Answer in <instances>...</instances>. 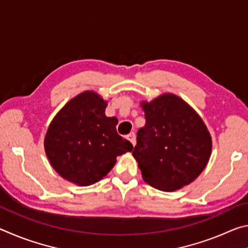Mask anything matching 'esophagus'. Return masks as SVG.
Listing matches in <instances>:
<instances>
[{
  "label": "esophagus",
  "instance_id": "34e87169",
  "mask_svg": "<svg viewBox=\"0 0 248 248\" xmlns=\"http://www.w3.org/2000/svg\"><path fill=\"white\" fill-rule=\"evenodd\" d=\"M127 138H128V140H129L130 142H131L133 146L136 145V134H134L133 132H131Z\"/></svg>",
  "mask_w": 248,
  "mask_h": 248
}]
</instances>
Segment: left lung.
<instances>
[{
	"instance_id": "1",
	"label": "left lung",
	"mask_w": 248,
	"mask_h": 248,
	"mask_svg": "<svg viewBox=\"0 0 248 248\" xmlns=\"http://www.w3.org/2000/svg\"><path fill=\"white\" fill-rule=\"evenodd\" d=\"M145 125L139 129L132 155L142 178L162 191L187 186L202 173L212 139L201 117L179 96L162 94L141 102Z\"/></svg>"
}]
</instances>
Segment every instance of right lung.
<instances>
[{
    "instance_id": "right-lung-1",
    "label": "right lung",
    "mask_w": 248,
    "mask_h": 248,
    "mask_svg": "<svg viewBox=\"0 0 248 248\" xmlns=\"http://www.w3.org/2000/svg\"><path fill=\"white\" fill-rule=\"evenodd\" d=\"M107 102L94 91L69 100L50 123L45 152L53 170L70 183L90 186L114 167L117 156L133 145L117 133L116 117H107Z\"/></svg>"
}]
</instances>
